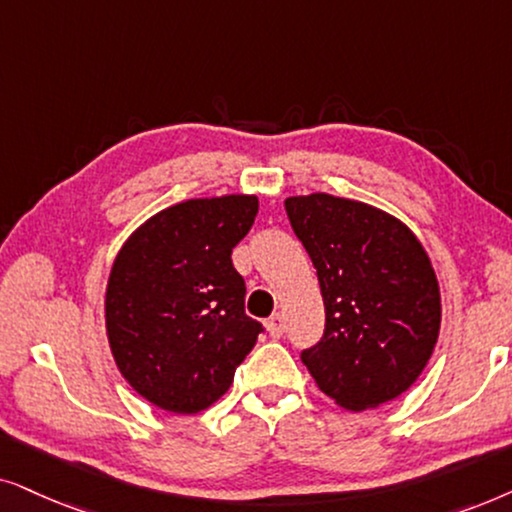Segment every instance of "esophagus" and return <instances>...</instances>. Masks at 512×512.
Wrapping results in <instances>:
<instances>
[{"label":"esophagus","instance_id":"34e87169","mask_svg":"<svg viewBox=\"0 0 512 512\" xmlns=\"http://www.w3.org/2000/svg\"><path fill=\"white\" fill-rule=\"evenodd\" d=\"M267 332L274 339H281L283 337V332H285V323H283V316L281 313H274V316H271L269 320H267Z\"/></svg>","mask_w":512,"mask_h":512}]
</instances>
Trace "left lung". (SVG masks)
<instances>
[{
    "label": "left lung",
    "instance_id": "obj_1",
    "mask_svg": "<svg viewBox=\"0 0 512 512\" xmlns=\"http://www.w3.org/2000/svg\"><path fill=\"white\" fill-rule=\"evenodd\" d=\"M316 267L323 339L302 351L316 386L351 412L374 410L424 372L440 335V285L424 245L398 217L332 194L285 199Z\"/></svg>",
    "mask_w": 512,
    "mask_h": 512
}]
</instances>
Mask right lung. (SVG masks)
Masks as SVG:
<instances>
[{
	"label": "right lung",
	"mask_w": 512,
	"mask_h": 512,
	"mask_svg": "<svg viewBox=\"0 0 512 512\" xmlns=\"http://www.w3.org/2000/svg\"><path fill=\"white\" fill-rule=\"evenodd\" d=\"M252 194L175 203L140 224L114 257L105 292L109 349L147 403L199 414L229 391L262 325L245 316L231 250L248 234Z\"/></svg>",
	"instance_id": "right-lung-1"
}]
</instances>
